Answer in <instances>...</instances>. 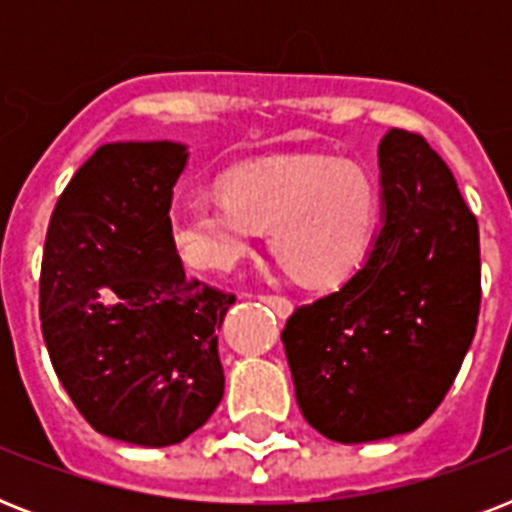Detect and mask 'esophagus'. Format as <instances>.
I'll use <instances>...</instances> for the list:
<instances>
[{"instance_id":"esophagus-1","label":"esophagus","mask_w":512,"mask_h":512,"mask_svg":"<svg viewBox=\"0 0 512 512\" xmlns=\"http://www.w3.org/2000/svg\"><path fill=\"white\" fill-rule=\"evenodd\" d=\"M260 300L271 305L273 311L279 313V316H289V313H292V300H287V297H281V295H260Z\"/></svg>"}]
</instances>
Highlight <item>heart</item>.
Masks as SVG:
<instances>
[{"label":"heart","mask_w":512,"mask_h":512,"mask_svg":"<svg viewBox=\"0 0 512 512\" xmlns=\"http://www.w3.org/2000/svg\"><path fill=\"white\" fill-rule=\"evenodd\" d=\"M380 215V188L358 162L276 156L233 167L223 193L180 196L170 209V236L191 268L225 273L268 231L271 255L297 284L327 289L366 263Z\"/></svg>","instance_id":"1"}]
</instances>
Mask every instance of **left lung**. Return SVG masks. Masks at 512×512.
<instances>
[{
    "label": "left lung",
    "instance_id": "left-lung-1",
    "mask_svg": "<svg viewBox=\"0 0 512 512\" xmlns=\"http://www.w3.org/2000/svg\"><path fill=\"white\" fill-rule=\"evenodd\" d=\"M382 225L337 292L281 332L297 406L321 436L366 444L420 428L476 335L478 220L428 140L390 130L377 148Z\"/></svg>",
    "mask_w": 512,
    "mask_h": 512
}]
</instances>
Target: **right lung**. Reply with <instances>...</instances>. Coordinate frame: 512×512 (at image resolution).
Wrapping results in <instances>:
<instances>
[{"label": "right lung", "instance_id": "add662e5", "mask_svg": "<svg viewBox=\"0 0 512 512\" xmlns=\"http://www.w3.org/2000/svg\"><path fill=\"white\" fill-rule=\"evenodd\" d=\"M180 143H106L52 209L39 319L60 385L92 428L172 446L225 388L217 329L236 297L185 279L170 236Z\"/></svg>", "mask_w": 512, "mask_h": 512}]
</instances>
